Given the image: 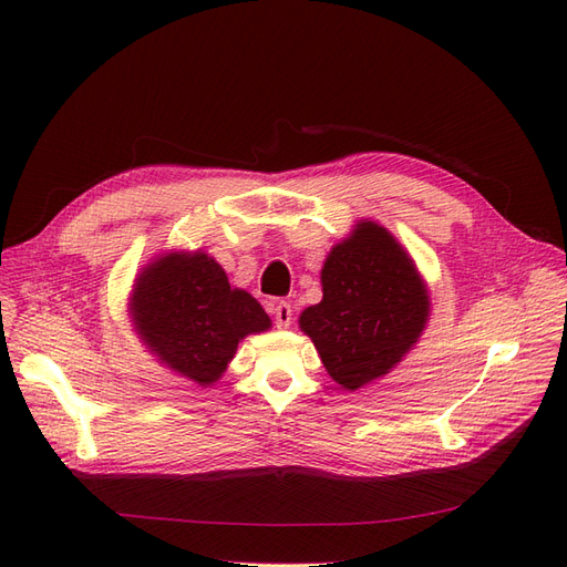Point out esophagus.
Segmentation results:
<instances>
[{
  "mask_svg": "<svg viewBox=\"0 0 567 567\" xmlns=\"http://www.w3.org/2000/svg\"><path fill=\"white\" fill-rule=\"evenodd\" d=\"M269 315L274 317V323H277L279 329H288L290 321H293V307H290L286 300H274L269 305Z\"/></svg>",
  "mask_w": 567,
  "mask_h": 567,
  "instance_id": "1",
  "label": "esophagus"
}]
</instances>
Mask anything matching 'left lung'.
Returning <instances> with one entry per match:
<instances>
[{"mask_svg":"<svg viewBox=\"0 0 567 567\" xmlns=\"http://www.w3.org/2000/svg\"><path fill=\"white\" fill-rule=\"evenodd\" d=\"M323 298L300 315L331 379L357 390L388 373L421 336L427 296L390 231L362 221L321 269Z\"/></svg>","mask_w":567,"mask_h":567,"instance_id":"1","label":"left lung"}]
</instances>
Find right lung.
<instances>
[{
	"label": "right lung",
	"mask_w": 567,
	"mask_h": 567,
	"mask_svg": "<svg viewBox=\"0 0 567 567\" xmlns=\"http://www.w3.org/2000/svg\"><path fill=\"white\" fill-rule=\"evenodd\" d=\"M132 312L151 352L200 385L219 379L238 340L271 326L262 305L231 288L205 252H169L153 262L136 281Z\"/></svg>",
	"instance_id": "obj_1"
}]
</instances>
